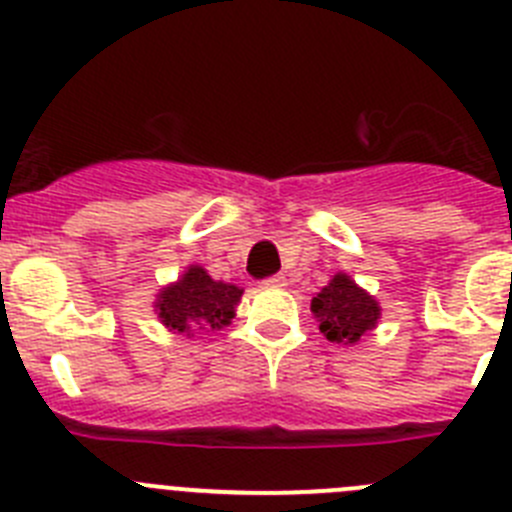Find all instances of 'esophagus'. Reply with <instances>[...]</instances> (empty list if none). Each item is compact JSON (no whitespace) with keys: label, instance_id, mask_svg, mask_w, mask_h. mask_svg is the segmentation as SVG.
<instances>
[{"label":"esophagus","instance_id":"1","mask_svg":"<svg viewBox=\"0 0 512 512\" xmlns=\"http://www.w3.org/2000/svg\"><path fill=\"white\" fill-rule=\"evenodd\" d=\"M285 283H288V280H285V275H283V273L270 275V278L262 280V285H265V288H283Z\"/></svg>","mask_w":512,"mask_h":512}]
</instances>
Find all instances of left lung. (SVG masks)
Wrapping results in <instances>:
<instances>
[{
	"label": "left lung",
	"mask_w": 512,
	"mask_h": 512,
	"mask_svg": "<svg viewBox=\"0 0 512 512\" xmlns=\"http://www.w3.org/2000/svg\"><path fill=\"white\" fill-rule=\"evenodd\" d=\"M313 319L319 321L321 334L336 344H357L367 331L377 326L382 308L352 275L336 273L324 288L311 298Z\"/></svg>",
	"instance_id": "8db88e82"
}]
</instances>
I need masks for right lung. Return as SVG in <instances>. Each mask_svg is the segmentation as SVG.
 <instances>
[{"label": "right lung", "instance_id": "add662e5", "mask_svg": "<svg viewBox=\"0 0 512 512\" xmlns=\"http://www.w3.org/2000/svg\"><path fill=\"white\" fill-rule=\"evenodd\" d=\"M242 293L239 285L211 278L201 265H188L176 283L158 290L153 308L165 329L193 336L196 331H219L232 324Z\"/></svg>", "mask_w": 512, "mask_h": 512}]
</instances>
